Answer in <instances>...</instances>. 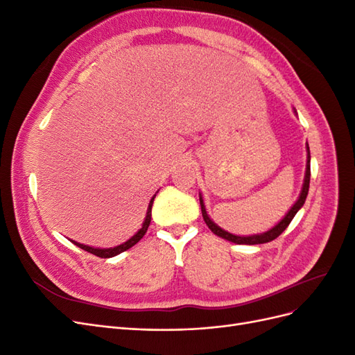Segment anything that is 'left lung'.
Here are the masks:
<instances>
[{
    "label": "left lung",
    "mask_w": 355,
    "mask_h": 355,
    "mask_svg": "<svg viewBox=\"0 0 355 355\" xmlns=\"http://www.w3.org/2000/svg\"><path fill=\"white\" fill-rule=\"evenodd\" d=\"M295 114H296V110H293ZM297 115V114H296ZM311 155H309V146L306 144V170H305V178H304V185H302V189H300V194L296 200V202L293 204L292 207H290V210L286 213V216L278 222L277 225H274V227L271 230H268L266 232H262V234H253V235H235V234H231L228 231L222 230L219 225L214 223L209 213L206 210V204H204V200H202V196L200 194V204H201V213H202V219L204 222L207 223V227L210 228V231L213 234H216L218 237L223 239V240H228L231 243H235V244H249V245H253V244H263V243H270L272 240H275L278 235H280L287 227L288 223L292 222V219L295 218V214L302 209V206L305 204V200H306V196H308V189H309V178H311Z\"/></svg>",
    "instance_id": "obj_1"
}]
</instances>
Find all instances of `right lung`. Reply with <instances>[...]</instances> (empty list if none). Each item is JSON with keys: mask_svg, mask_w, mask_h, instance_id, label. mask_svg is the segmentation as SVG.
I'll use <instances>...</instances> for the list:
<instances>
[{"mask_svg": "<svg viewBox=\"0 0 355 355\" xmlns=\"http://www.w3.org/2000/svg\"><path fill=\"white\" fill-rule=\"evenodd\" d=\"M158 192V191H157ZM157 192L154 194V197L151 198V201H149V206H148V210H146V216H145V220H144V223H142V228L139 230L132 239H128L127 241H124L123 244H120V245H115V247H110V249H99V247H92V245H87V244H81V243H77V241H72L75 245H78L80 249H83V250H85V252H89V253H93V254H96V256H99V257H114V256H116V254H120V253H123V252H125V250H128L130 249V247H133L139 240H141L144 235H145V232L148 231V227H149V223H151V211H153V202H154V198H155V196H157Z\"/></svg>", "mask_w": 355, "mask_h": 355, "instance_id": "add662e5", "label": "right lung"}]
</instances>
